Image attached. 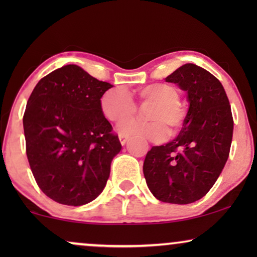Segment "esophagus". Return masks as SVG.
<instances>
[{"mask_svg":"<svg viewBox=\"0 0 257 257\" xmlns=\"http://www.w3.org/2000/svg\"><path fill=\"white\" fill-rule=\"evenodd\" d=\"M119 140H120L121 145H125V144L128 142V137H126L124 135H120V136H119Z\"/></svg>","mask_w":257,"mask_h":257,"instance_id":"obj_1","label":"esophagus"}]
</instances>
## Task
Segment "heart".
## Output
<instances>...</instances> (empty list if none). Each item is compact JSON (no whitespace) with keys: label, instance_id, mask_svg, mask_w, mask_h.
I'll use <instances>...</instances> for the list:
<instances>
[{"label":"heart","instance_id":"obj_1","mask_svg":"<svg viewBox=\"0 0 257 257\" xmlns=\"http://www.w3.org/2000/svg\"><path fill=\"white\" fill-rule=\"evenodd\" d=\"M139 100L143 104H153L149 111L152 120H131L119 127L126 137L161 142L168 135L179 132L184 124L186 112L179 103L180 94L174 86L166 83H153L138 90ZM103 114L114 124H122L131 119L137 112V105L131 94L124 89H112L100 100Z\"/></svg>","mask_w":257,"mask_h":257}]
</instances>
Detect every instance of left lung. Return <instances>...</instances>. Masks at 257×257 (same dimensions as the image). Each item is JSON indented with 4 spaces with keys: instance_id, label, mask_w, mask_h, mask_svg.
<instances>
[{
    "instance_id": "obj_1",
    "label": "left lung",
    "mask_w": 257,
    "mask_h": 257,
    "mask_svg": "<svg viewBox=\"0 0 257 257\" xmlns=\"http://www.w3.org/2000/svg\"><path fill=\"white\" fill-rule=\"evenodd\" d=\"M165 79L186 91L188 111L177 138L147 152L144 177L158 200L187 205L205 196L222 172L233 115L222 84L201 66L187 63Z\"/></svg>"
}]
</instances>
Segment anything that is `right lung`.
<instances>
[{
    "label": "right lung",
    "mask_w": 257,
    "mask_h": 257,
    "mask_svg": "<svg viewBox=\"0 0 257 257\" xmlns=\"http://www.w3.org/2000/svg\"><path fill=\"white\" fill-rule=\"evenodd\" d=\"M112 86L69 64L43 77L30 94L23 115L28 161L38 187L56 202L86 205L106 186L121 150L100 107Z\"/></svg>",
    "instance_id": "right-lung-1"
}]
</instances>
